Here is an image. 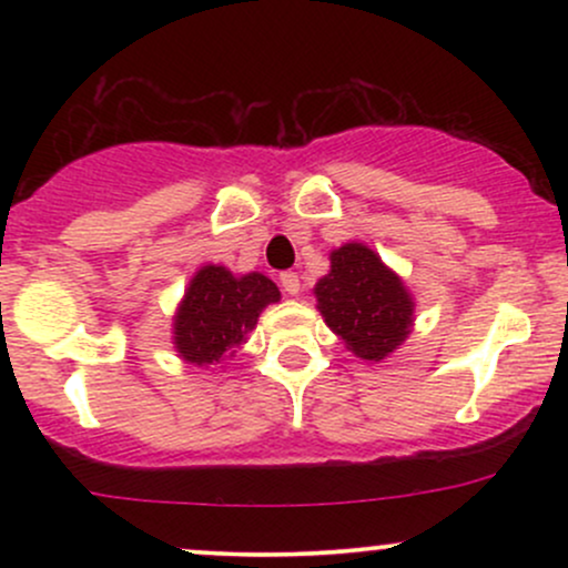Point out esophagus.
Returning a JSON list of instances; mask_svg holds the SVG:
<instances>
[{"label": "esophagus", "mask_w": 568, "mask_h": 568, "mask_svg": "<svg viewBox=\"0 0 568 568\" xmlns=\"http://www.w3.org/2000/svg\"><path fill=\"white\" fill-rule=\"evenodd\" d=\"M280 285H283V291L288 293V296H298V291H302V280H298L296 272H283V275H280Z\"/></svg>", "instance_id": "1"}]
</instances>
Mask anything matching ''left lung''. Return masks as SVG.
<instances>
[{
  "instance_id": "8db88e82",
  "label": "left lung",
  "mask_w": 568,
  "mask_h": 568,
  "mask_svg": "<svg viewBox=\"0 0 568 568\" xmlns=\"http://www.w3.org/2000/svg\"><path fill=\"white\" fill-rule=\"evenodd\" d=\"M331 270L315 283L317 312L361 361L382 363L406 344L416 302L395 270L366 243L331 251Z\"/></svg>"
}]
</instances>
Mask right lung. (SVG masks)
Wrapping results in <instances>:
<instances>
[{"label": "right lung", "mask_w": 568, "mask_h": 568, "mask_svg": "<svg viewBox=\"0 0 568 568\" xmlns=\"http://www.w3.org/2000/svg\"><path fill=\"white\" fill-rule=\"evenodd\" d=\"M277 302L280 288L262 272L234 275L221 264L200 266L175 306L173 349L189 366H221L232 361L266 306Z\"/></svg>", "instance_id": "obj_1"}]
</instances>
